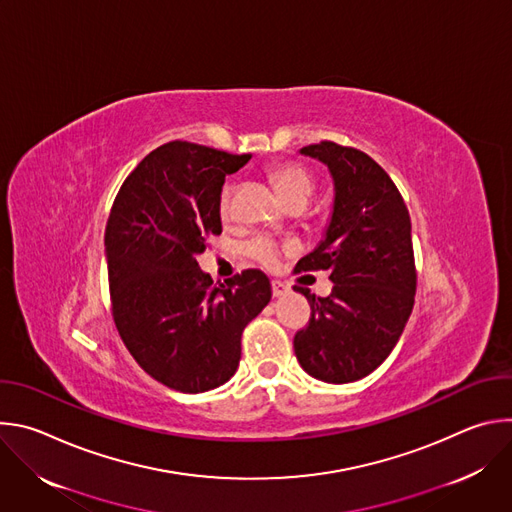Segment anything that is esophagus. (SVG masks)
I'll return each instance as SVG.
<instances>
[{
    "label": "esophagus",
    "instance_id": "34e87169",
    "mask_svg": "<svg viewBox=\"0 0 512 512\" xmlns=\"http://www.w3.org/2000/svg\"><path fill=\"white\" fill-rule=\"evenodd\" d=\"M271 289H273V298H281L289 291V287L283 285L281 281H271Z\"/></svg>",
    "mask_w": 512,
    "mask_h": 512
}]
</instances>
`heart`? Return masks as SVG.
Segmentation results:
<instances>
[{"mask_svg": "<svg viewBox=\"0 0 512 512\" xmlns=\"http://www.w3.org/2000/svg\"><path fill=\"white\" fill-rule=\"evenodd\" d=\"M269 178L277 190V194L291 204L294 200H308L314 192V178L310 176V172L302 166L296 164H283V166H275L269 172ZM218 214L225 221L233 216V184L227 182L221 190V196H218ZM247 255L253 257L255 261L271 267L277 263L279 255H281V247L279 243H275L269 237H257L247 245Z\"/></svg>", "mask_w": 512, "mask_h": 512, "instance_id": "obj_1", "label": "heart"}]
</instances>
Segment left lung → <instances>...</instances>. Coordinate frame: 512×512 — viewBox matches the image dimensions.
Masks as SVG:
<instances>
[{
    "mask_svg": "<svg viewBox=\"0 0 512 512\" xmlns=\"http://www.w3.org/2000/svg\"><path fill=\"white\" fill-rule=\"evenodd\" d=\"M328 166L332 216L320 245L296 271L328 269L332 294L298 287L312 318L294 338L302 369L324 383L371 375L399 342L415 302L409 210L389 174L364 152L320 141L300 150Z\"/></svg>",
    "mask_w": 512,
    "mask_h": 512,
    "instance_id": "8db88e82",
    "label": "left lung"
}]
</instances>
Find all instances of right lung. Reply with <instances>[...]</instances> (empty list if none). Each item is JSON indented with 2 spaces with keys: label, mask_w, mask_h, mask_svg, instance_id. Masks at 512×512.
Returning a JSON list of instances; mask_svg holds the SVG:
<instances>
[{
  "label": "right lung",
  "mask_w": 512,
  "mask_h": 512,
  "mask_svg": "<svg viewBox=\"0 0 512 512\" xmlns=\"http://www.w3.org/2000/svg\"><path fill=\"white\" fill-rule=\"evenodd\" d=\"M249 160L170 141L125 178L109 214L115 326L139 367L180 393H204L235 375L241 334L271 300L263 271L247 269L214 285L196 261L208 239L223 233L218 196L225 176Z\"/></svg>",
  "instance_id": "right-lung-1"
}]
</instances>
